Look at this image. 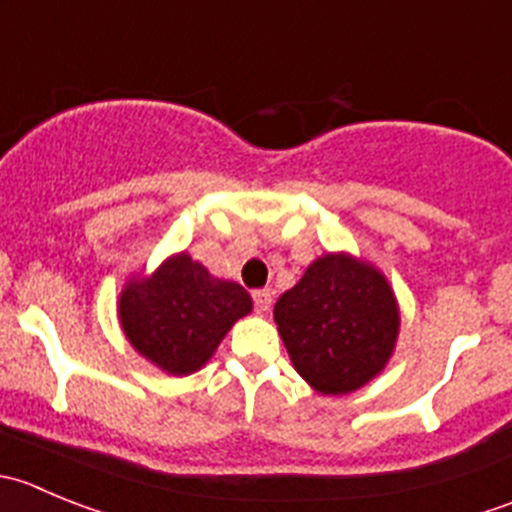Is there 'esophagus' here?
<instances>
[{"label": "esophagus", "mask_w": 512, "mask_h": 512, "mask_svg": "<svg viewBox=\"0 0 512 512\" xmlns=\"http://www.w3.org/2000/svg\"><path fill=\"white\" fill-rule=\"evenodd\" d=\"M252 302H255L257 312L265 314L272 304V292L270 289H255V292H252Z\"/></svg>", "instance_id": "obj_1"}]
</instances>
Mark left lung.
I'll list each match as a JSON object with an SVG mask.
<instances>
[{"label":"left lung","instance_id":"obj_1","mask_svg":"<svg viewBox=\"0 0 512 512\" xmlns=\"http://www.w3.org/2000/svg\"><path fill=\"white\" fill-rule=\"evenodd\" d=\"M275 322L299 376L337 396L384 369L399 334V307L381 272L349 255H327L277 299Z\"/></svg>","mask_w":512,"mask_h":512}]
</instances>
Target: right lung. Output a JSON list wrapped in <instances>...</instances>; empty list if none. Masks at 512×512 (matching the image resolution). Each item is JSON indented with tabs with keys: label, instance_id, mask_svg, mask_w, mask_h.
<instances>
[{
	"label": "right lung",
	"instance_id": "right-lung-1",
	"mask_svg": "<svg viewBox=\"0 0 512 512\" xmlns=\"http://www.w3.org/2000/svg\"><path fill=\"white\" fill-rule=\"evenodd\" d=\"M252 309L235 282L215 280L200 262L175 255L143 282L121 294L118 317L128 342L168 374L200 369L227 329Z\"/></svg>",
	"mask_w": 512,
	"mask_h": 512
}]
</instances>
